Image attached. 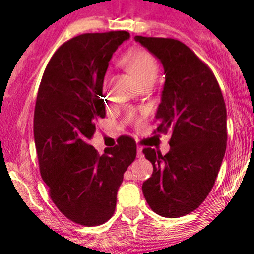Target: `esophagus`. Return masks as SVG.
I'll use <instances>...</instances> for the list:
<instances>
[{"instance_id": "esophagus-1", "label": "esophagus", "mask_w": 254, "mask_h": 254, "mask_svg": "<svg viewBox=\"0 0 254 254\" xmlns=\"http://www.w3.org/2000/svg\"><path fill=\"white\" fill-rule=\"evenodd\" d=\"M137 156H140V157L142 156V146L140 145H137Z\"/></svg>"}]
</instances>
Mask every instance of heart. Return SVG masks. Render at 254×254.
Wrapping results in <instances>:
<instances>
[{
	"label": "heart",
	"mask_w": 254,
	"mask_h": 254,
	"mask_svg": "<svg viewBox=\"0 0 254 254\" xmlns=\"http://www.w3.org/2000/svg\"><path fill=\"white\" fill-rule=\"evenodd\" d=\"M120 64L140 82V84L155 81L157 77L158 66L155 58L141 48L127 50L120 59Z\"/></svg>",
	"instance_id": "obj_1"
}]
</instances>
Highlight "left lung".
Listing matches in <instances>:
<instances>
[{
  "label": "left lung",
  "instance_id": "left-lung-1",
  "mask_svg": "<svg viewBox=\"0 0 254 254\" xmlns=\"http://www.w3.org/2000/svg\"><path fill=\"white\" fill-rule=\"evenodd\" d=\"M166 73L156 132H172L170 152L146 147L152 176L142 193L156 214L181 217L201 205L214 187L226 151V106L216 77L186 44L172 38L136 35Z\"/></svg>",
  "mask_w": 254,
  "mask_h": 254
}]
</instances>
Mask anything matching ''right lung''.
Segmentation results:
<instances>
[{
	"instance_id": "1",
	"label": "right lung",
	"mask_w": 254,
	"mask_h": 254,
	"mask_svg": "<svg viewBox=\"0 0 254 254\" xmlns=\"http://www.w3.org/2000/svg\"><path fill=\"white\" fill-rule=\"evenodd\" d=\"M125 30L86 33L64 43L49 61L38 89L34 141L49 195L67 219L98 226L113 216L117 193L136 157V142L120 136L103 155L89 145L106 117L103 79Z\"/></svg>"
}]
</instances>
